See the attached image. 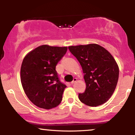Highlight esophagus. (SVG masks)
<instances>
[{"label":"esophagus","instance_id":"1","mask_svg":"<svg viewBox=\"0 0 135 135\" xmlns=\"http://www.w3.org/2000/svg\"><path fill=\"white\" fill-rule=\"evenodd\" d=\"M76 81H77V78H74V80H73V81L72 82V83H71V84H73L75 83Z\"/></svg>","mask_w":135,"mask_h":135}]
</instances>
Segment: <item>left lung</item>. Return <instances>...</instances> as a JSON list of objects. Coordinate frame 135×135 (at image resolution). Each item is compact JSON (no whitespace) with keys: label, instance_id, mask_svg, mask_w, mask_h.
Returning a JSON list of instances; mask_svg holds the SVG:
<instances>
[{"label":"left lung","instance_id":"obj_1","mask_svg":"<svg viewBox=\"0 0 135 135\" xmlns=\"http://www.w3.org/2000/svg\"><path fill=\"white\" fill-rule=\"evenodd\" d=\"M83 69L86 90L79 94L80 102L90 107L107 102L115 91L119 79V66L107 49L97 44L69 47Z\"/></svg>","mask_w":135,"mask_h":135}]
</instances>
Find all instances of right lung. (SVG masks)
I'll use <instances>...</instances> for the list:
<instances>
[{
  "mask_svg": "<svg viewBox=\"0 0 135 135\" xmlns=\"http://www.w3.org/2000/svg\"><path fill=\"white\" fill-rule=\"evenodd\" d=\"M66 51L67 47L42 45L23 59L21 84L29 100L38 107L51 109L61 103L66 86L59 79L56 66Z\"/></svg>",
  "mask_w": 135,
  "mask_h": 135,
  "instance_id": "obj_1",
  "label": "right lung"
}]
</instances>
